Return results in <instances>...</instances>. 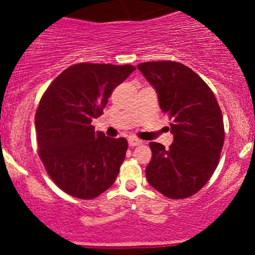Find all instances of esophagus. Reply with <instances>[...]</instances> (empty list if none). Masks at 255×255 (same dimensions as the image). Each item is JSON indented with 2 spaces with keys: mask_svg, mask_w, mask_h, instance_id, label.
<instances>
[{
  "mask_svg": "<svg viewBox=\"0 0 255 255\" xmlns=\"http://www.w3.org/2000/svg\"><path fill=\"white\" fill-rule=\"evenodd\" d=\"M141 142H142L141 140L136 139V137H133V136L128 137V144H129L130 147H134V146H137V145H141Z\"/></svg>",
  "mask_w": 255,
  "mask_h": 255,
  "instance_id": "1",
  "label": "esophagus"
}]
</instances>
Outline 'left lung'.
I'll return each mask as SVG.
<instances>
[{
  "instance_id": "8db88e82",
  "label": "left lung",
  "mask_w": 255,
  "mask_h": 255,
  "mask_svg": "<svg viewBox=\"0 0 255 255\" xmlns=\"http://www.w3.org/2000/svg\"><path fill=\"white\" fill-rule=\"evenodd\" d=\"M136 67L156 90L160 109L171 119L174 135L169 148L150 142L152 158L146 178L165 197H191L218 165L224 142L221 108L206 83L182 63L158 61Z\"/></svg>"
}]
</instances>
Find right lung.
Here are the masks:
<instances>
[{"instance_id":"right-lung-1","label":"right lung","mask_w":255,"mask_h":255,"mask_svg":"<svg viewBox=\"0 0 255 255\" xmlns=\"http://www.w3.org/2000/svg\"><path fill=\"white\" fill-rule=\"evenodd\" d=\"M134 71L130 64L77 63L64 69L40 99L34 118L39 157L67 194L93 199L115 182L127 140L95 131L91 122Z\"/></svg>"}]
</instances>
